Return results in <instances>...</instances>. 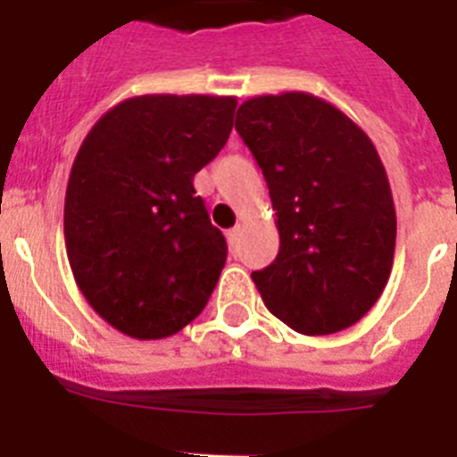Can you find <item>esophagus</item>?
Masks as SVG:
<instances>
[{
	"mask_svg": "<svg viewBox=\"0 0 457 457\" xmlns=\"http://www.w3.org/2000/svg\"><path fill=\"white\" fill-rule=\"evenodd\" d=\"M239 235H241V228L237 225V228L228 229V241H229V246H237V241H239Z\"/></svg>",
	"mask_w": 457,
	"mask_h": 457,
	"instance_id": "esophagus-1",
	"label": "esophagus"
}]
</instances>
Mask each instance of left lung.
<instances>
[{"label": "left lung", "instance_id": "obj_1", "mask_svg": "<svg viewBox=\"0 0 457 457\" xmlns=\"http://www.w3.org/2000/svg\"><path fill=\"white\" fill-rule=\"evenodd\" d=\"M237 132L258 160L281 237L253 271L264 306L300 335H335L377 304L397 237L393 193L365 129L309 92L246 99Z\"/></svg>", "mask_w": 457, "mask_h": 457}]
</instances>
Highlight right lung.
Instances as JSON below:
<instances>
[{
  "label": "right lung",
  "mask_w": 457,
  "mask_h": 457,
  "mask_svg": "<svg viewBox=\"0 0 457 457\" xmlns=\"http://www.w3.org/2000/svg\"><path fill=\"white\" fill-rule=\"evenodd\" d=\"M237 97L141 95L116 104L80 144L64 197L76 286L106 323L164 339L193 323L228 244L193 179L228 144Z\"/></svg>",
  "instance_id": "right-lung-1"
}]
</instances>
